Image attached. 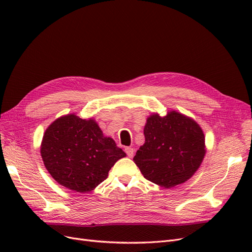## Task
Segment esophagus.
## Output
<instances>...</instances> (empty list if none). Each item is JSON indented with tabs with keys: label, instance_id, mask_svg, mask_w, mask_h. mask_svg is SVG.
Here are the masks:
<instances>
[{
	"label": "esophagus",
	"instance_id": "1",
	"mask_svg": "<svg viewBox=\"0 0 252 252\" xmlns=\"http://www.w3.org/2000/svg\"><path fill=\"white\" fill-rule=\"evenodd\" d=\"M125 151H126V155H127L129 158H131V157L134 156V149H133V148H130V147H126V148L125 149Z\"/></svg>",
	"mask_w": 252,
	"mask_h": 252
}]
</instances>
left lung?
Returning <instances> with one entry per match:
<instances>
[{
  "mask_svg": "<svg viewBox=\"0 0 252 252\" xmlns=\"http://www.w3.org/2000/svg\"><path fill=\"white\" fill-rule=\"evenodd\" d=\"M145 143L134 162L144 178L163 188L188 181L205 155L204 134L195 121L175 110L163 117L150 115L144 127Z\"/></svg>",
  "mask_w": 252,
  "mask_h": 252,
  "instance_id": "left-lung-1",
  "label": "left lung"
}]
</instances>
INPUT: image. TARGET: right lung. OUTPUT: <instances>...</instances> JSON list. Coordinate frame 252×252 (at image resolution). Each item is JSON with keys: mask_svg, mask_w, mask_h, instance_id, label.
I'll use <instances>...</instances> for the list:
<instances>
[{"mask_svg": "<svg viewBox=\"0 0 252 252\" xmlns=\"http://www.w3.org/2000/svg\"><path fill=\"white\" fill-rule=\"evenodd\" d=\"M41 155L49 174L69 190L87 193L107 179L114 163L126 156L105 137L94 119L75 114L57 118L46 129Z\"/></svg>", "mask_w": 252, "mask_h": 252, "instance_id": "right-lung-1", "label": "right lung"}]
</instances>
